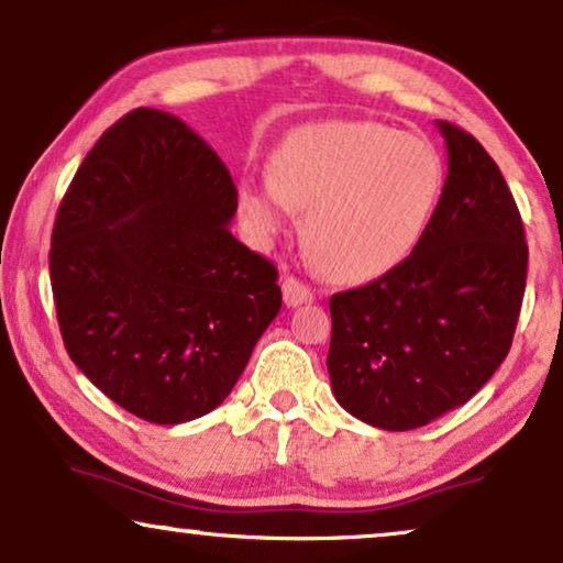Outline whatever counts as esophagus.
<instances>
[{
    "instance_id": "obj_1",
    "label": "esophagus",
    "mask_w": 563,
    "mask_h": 563,
    "mask_svg": "<svg viewBox=\"0 0 563 563\" xmlns=\"http://www.w3.org/2000/svg\"><path fill=\"white\" fill-rule=\"evenodd\" d=\"M282 291H284V302L289 307H297V305H305L312 299V289L307 287L305 282H299L297 276H287L282 284Z\"/></svg>"
}]
</instances>
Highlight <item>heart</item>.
Wrapping results in <instances>:
<instances>
[{
    "mask_svg": "<svg viewBox=\"0 0 563 563\" xmlns=\"http://www.w3.org/2000/svg\"><path fill=\"white\" fill-rule=\"evenodd\" d=\"M268 181L238 189V212L258 241L305 212V243L330 279L366 282L402 264L441 202L445 166L422 137L372 120H330L291 133L268 161Z\"/></svg>",
    "mask_w": 563,
    "mask_h": 563,
    "instance_id": "obj_1",
    "label": "heart"
}]
</instances>
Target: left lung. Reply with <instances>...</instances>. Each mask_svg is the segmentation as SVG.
Wrapping results in <instances>:
<instances>
[{"mask_svg":"<svg viewBox=\"0 0 563 563\" xmlns=\"http://www.w3.org/2000/svg\"><path fill=\"white\" fill-rule=\"evenodd\" d=\"M435 125L449 176L418 249L330 297L333 395L382 430L428 426L468 402L510 351L526 295V230L503 172L466 130Z\"/></svg>","mask_w":563,"mask_h":563,"instance_id":"8db88e82","label":"left lung"}]
</instances>
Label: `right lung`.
Returning <instances> with one entry per match:
<instances>
[{
  "instance_id": "1",
  "label": "right lung",
  "mask_w": 563,
  "mask_h": 563,
  "mask_svg": "<svg viewBox=\"0 0 563 563\" xmlns=\"http://www.w3.org/2000/svg\"><path fill=\"white\" fill-rule=\"evenodd\" d=\"M238 189L176 114L137 107L81 161L51 238L68 356L156 426L212 412L282 310L276 266L238 241Z\"/></svg>"
}]
</instances>
